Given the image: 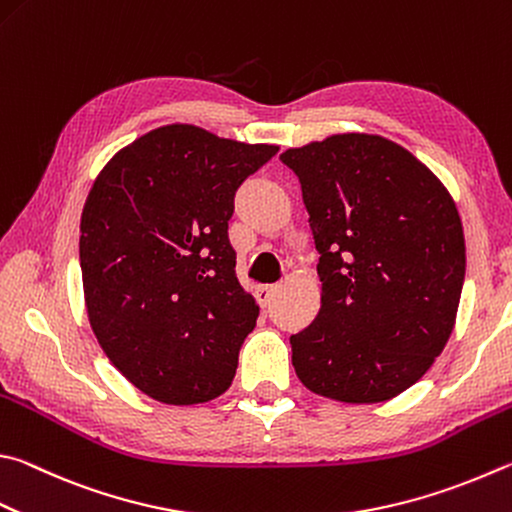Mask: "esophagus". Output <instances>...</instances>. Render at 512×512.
<instances>
[{"label": "esophagus", "instance_id": "esophagus-1", "mask_svg": "<svg viewBox=\"0 0 512 512\" xmlns=\"http://www.w3.org/2000/svg\"><path fill=\"white\" fill-rule=\"evenodd\" d=\"M277 293V284H264V286H257V302L262 304V306H266V304H271V300H273V295Z\"/></svg>", "mask_w": 512, "mask_h": 512}]
</instances>
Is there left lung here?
Segmentation results:
<instances>
[{
  "label": "left lung",
  "mask_w": 512,
  "mask_h": 512,
  "mask_svg": "<svg viewBox=\"0 0 512 512\" xmlns=\"http://www.w3.org/2000/svg\"><path fill=\"white\" fill-rule=\"evenodd\" d=\"M302 185L322 306L291 336L311 392L380 403L412 387L457 318L466 241L448 190L405 147L338 134L280 154Z\"/></svg>",
  "instance_id": "1"
}]
</instances>
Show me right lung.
Here are the masks:
<instances>
[{"instance_id": "add662e5", "label": "right lung", "mask_w": 512, "mask_h": 512, "mask_svg": "<svg viewBox=\"0 0 512 512\" xmlns=\"http://www.w3.org/2000/svg\"><path fill=\"white\" fill-rule=\"evenodd\" d=\"M277 154L194 125H165L120 150L80 221L91 329L114 367L170 405L212 401L235 378L259 309L228 239L239 185Z\"/></svg>"}]
</instances>
